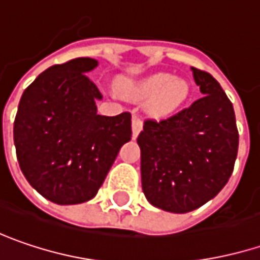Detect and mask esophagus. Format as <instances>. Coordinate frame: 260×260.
Masks as SVG:
<instances>
[{"label": "esophagus", "mask_w": 260, "mask_h": 260, "mask_svg": "<svg viewBox=\"0 0 260 260\" xmlns=\"http://www.w3.org/2000/svg\"><path fill=\"white\" fill-rule=\"evenodd\" d=\"M141 129H143V120H141L140 117L134 116V117H132V137L137 138L138 134L141 132Z\"/></svg>", "instance_id": "esophagus-1"}]
</instances>
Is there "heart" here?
I'll return each instance as SVG.
<instances>
[{
    "mask_svg": "<svg viewBox=\"0 0 260 260\" xmlns=\"http://www.w3.org/2000/svg\"><path fill=\"white\" fill-rule=\"evenodd\" d=\"M119 89L128 99L145 100L147 113L156 117L172 115L190 95V85L187 81L174 78L165 72L153 73L137 81H125Z\"/></svg>",
    "mask_w": 260,
    "mask_h": 260,
    "instance_id": "heart-1",
    "label": "heart"
}]
</instances>
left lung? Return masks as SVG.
Listing matches in <instances>:
<instances>
[{"mask_svg": "<svg viewBox=\"0 0 260 260\" xmlns=\"http://www.w3.org/2000/svg\"><path fill=\"white\" fill-rule=\"evenodd\" d=\"M202 99L163 120H145L137 138L141 184L154 207L187 213L225 187L238 150L234 107L219 82L191 68Z\"/></svg>", "mask_w": 260, "mask_h": 260, "instance_id": "left-lung-1", "label": "left lung"}]
</instances>
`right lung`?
Wrapping results in <instances>:
<instances>
[{"instance_id":"1","label":"right lung","mask_w":260,"mask_h":260,"mask_svg":"<svg viewBox=\"0 0 260 260\" xmlns=\"http://www.w3.org/2000/svg\"><path fill=\"white\" fill-rule=\"evenodd\" d=\"M89 57L51 66L24 89L14 120L17 160L27 182L57 205L95 197L120 147L131 140V115L97 113L103 95L85 75Z\"/></svg>"}]
</instances>
